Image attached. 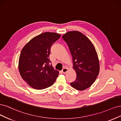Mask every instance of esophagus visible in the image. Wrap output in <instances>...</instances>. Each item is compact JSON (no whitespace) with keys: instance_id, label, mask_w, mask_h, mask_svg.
Returning <instances> with one entry per match:
<instances>
[{"instance_id":"1","label":"esophagus","mask_w":121,"mask_h":121,"mask_svg":"<svg viewBox=\"0 0 121 121\" xmlns=\"http://www.w3.org/2000/svg\"><path fill=\"white\" fill-rule=\"evenodd\" d=\"M67 71H68V69L67 68H63V69H62V72H63L64 74H65V73H66V72H67Z\"/></svg>"}]
</instances>
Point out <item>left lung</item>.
<instances>
[{"label": "left lung", "mask_w": 121, "mask_h": 121, "mask_svg": "<svg viewBox=\"0 0 121 121\" xmlns=\"http://www.w3.org/2000/svg\"><path fill=\"white\" fill-rule=\"evenodd\" d=\"M62 38L67 44L73 62V69L76 74L75 81L71 86L83 91L94 83L99 72L97 54L91 40L78 31L66 33Z\"/></svg>", "instance_id": "obj_1"}]
</instances>
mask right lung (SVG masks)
<instances>
[{"instance_id": "right-lung-1", "label": "right lung", "mask_w": 121, "mask_h": 121, "mask_svg": "<svg viewBox=\"0 0 121 121\" xmlns=\"http://www.w3.org/2000/svg\"><path fill=\"white\" fill-rule=\"evenodd\" d=\"M61 35L45 32L33 38L22 48L18 60L20 75L29 86L40 90L52 85L59 71L50 65V49Z\"/></svg>"}]
</instances>
